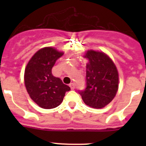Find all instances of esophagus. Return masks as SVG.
Returning <instances> with one entry per match:
<instances>
[{"label":"esophagus","instance_id":"1","mask_svg":"<svg viewBox=\"0 0 146 146\" xmlns=\"http://www.w3.org/2000/svg\"><path fill=\"white\" fill-rule=\"evenodd\" d=\"M69 87L71 88V89L74 90V89L75 88V85H74V83H73V82H72V83H70V84H69Z\"/></svg>","mask_w":146,"mask_h":146}]
</instances>
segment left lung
I'll list each match as a JSON object with an SVG mask.
<instances>
[{
  "label": "left lung",
  "instance_id": "1",
  "mask_svg": "<svg viewBox=\"0 0 146 146\" xmlns=\"http://www.w3.org/2000/svg\"><path fill=\"white\" fill-rule=\"evenodd\" d=\"M84 57L89 60L86 64V88L79 94L86 104L102 108L114 99L118 91V70L104 52L88 50Z\"/></svg>",
  "mask_w": 146,
  "mask_h": 146
}]
</instances>
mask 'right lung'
<instances>
[{
    "label": "right lung",
    "instance_id": "add662e5",
    "mask_svg": "<svg viewBox=\"0 0 146 146\" xmlns=\"http://www.w3.org/2000/svg\"><path fill=\"white\" fill-rule=\"evenodd\" d=\"M64 55L52 47H44L29 60L25 70L24 80L30 97L40 108L52 109L61 104L70 88L52 74L55 62Z\"/></svg>",
    "mask_w": 146,
    "mask_h": 146
}]
</instances>
